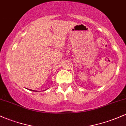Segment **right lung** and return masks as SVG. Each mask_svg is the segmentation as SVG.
<instances>
[{
  "label": "right lung",
  "mask_w": 126,
  "mask_h": 126,
  "mask_svg": "<svg viewBox=\"0 0 126 126\" xmlns=\"http://www.w3.org/2000/svg\"><path fill=\"white\" fill-rule=\"evenodd\" d=\"M28 90H30V91H33V92H37V91H35V90H30V89H28Z\"/></svg>",
  "instance_id": "1"
}]
</instances>
